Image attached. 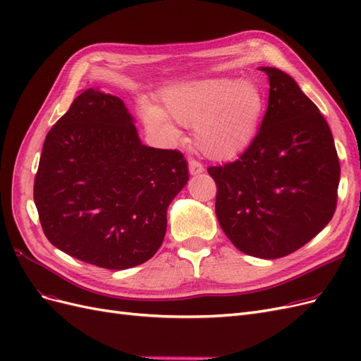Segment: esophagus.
I'll return each instance as SVG.
<instances>
[{
	"instance_id": "1",
	"label": "esophagus",
	"mask_w": 361,
	"mask_h": 361,
	"mask_svg": "<svg viewBox=\"0 0 361 361\" xmlns=\"http://www.w3.org/2000/svg\"><path fill=\"white\" fill-rule=\"evenodd\" d=\"M204 171V167L203 164L195 161V159H190V173L192 174V176H195V174H200Z\"/></svg>"
}]
</instances>
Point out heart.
I'll return each mask as SVG.
<instances>
[{
    "label": "heart",
    "mask_w": 361,
    "mask_h": 361,
    "mask_svg": "<svg viewBox=\"0 0 361 361\" xmlns=\"http://www.w3.org/2000/svg\"><path fill=\"white\" fill-rule=\"evenodd\" d=\"M162 104L164 111L152 104L141 106L150 126L174 135L170 115L180 125L194 126V143L206 157L227 158L255 137L265 94L251 81L214 78L174 84L162 93Z\"/></svg>",
    "instance_id": "b5f03b06"
}]
</instances>
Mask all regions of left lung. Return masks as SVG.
Returning <instances> with one entry per match:
<instances>
[{"label": "left lung", "instance_id": "1", "mask_svg": "<svg viewBox=\"0 0 361 361\" xmlns=\"http://www.w3.org/2000/svg\"><path fill=\"white\" fill-rule=\"evenodd\" d=\"M268 75V108L250 146L233 162L207 169L216 183L215 214L232 244L248 256L279 259L330 223L341 179L324 116L292 76Z\"/></svg>", "mask_w": 361, "mask_h": 361}]
</instances>
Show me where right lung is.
Listing matches in <instances>:
<instances>
[{
	"mask_svg": "<svg viewBox=\"0 0 361 361\" xmlns=\"http://www.w3.org/2000/svg\"><path fill=\"white\" fill-rule=\"evenodd\" d=\"M117 96L89 89L43 143L35 203L64 253L106 269L145 264L161 247L167 207L188 182L179 150L141 143Z\"/></svg>",
	"mask_w": 361,
	"mask_h": 361,
	"instance_id": "add662e5",
	"label": "right lung"
}]
</instances>
